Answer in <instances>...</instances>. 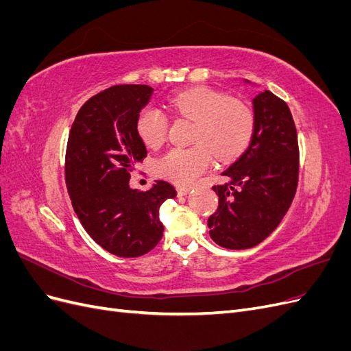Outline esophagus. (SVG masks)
Returning a JSON list of instances; mask_svg holds the SVG:
<instances>
[{"label": "esophagus", "mask_w": 351, "mask_h": 351, "mask_svg": "<svg viewBox=\"0 0 351 351\" xmlns=\"http://www.w3.org/2000/svg\"><path fill=\"white\" fill-rule=\"evenodd\" d=\"M190 193V189L189 187H177V195L178 196H186Z\"/></svg>", "instance_id": "obj_1"}]
</instances>
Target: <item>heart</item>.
Listing matches in <instances>:
<instances>
[{
	"label": "heart",
	"instance_id": "obj_1",
	"mask_svg": "<svg viewBox=\"0 0 351 351\" xmlns=\"http://www.w3.org/2000/svg\"><path fill=\"white\" fill-rule=\"evenodd\" d=\"M168 104L180 115L196 121L192 147H173L156 161V173L177 184L189 186L204 174L215 158L228 162L240 156L254 133V112L246 102L208 86L173 93ZM168 117L156 107H146L136 121L145 145L158 147L165 141Z\"/></svg>",
	"mask_w": 351,
	"mask_h": 351
}]
</instances>
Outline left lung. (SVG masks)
Listing matches in <instances>:
<instances>
[{
	"label": "left lung",
	"instance_id": "left-lung-1",
	"mask_svg": "<svg viewBox=\"0 0 351 351\" xmlns=\"http://www.w3.org/2000/svg\"><path fill=\"white\" fill-rule=\"evenodd\" d=\"M252 104L254 133L247 149L222 171L224 183L212 187L218 209L208 219L209 236L226 249H249L267 239L289 210L299 182V143L289 105L271 90Z\"/></svg>",
	"mask_w": 351,
	"mask_h": 351
}]
</instances>
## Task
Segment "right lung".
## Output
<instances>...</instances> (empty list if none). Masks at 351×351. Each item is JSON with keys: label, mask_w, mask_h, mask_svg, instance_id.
Segmentation results:
<instances>
[{"label": "right lung", "mask_w": 351, "mask_h": 351, "mask_svg": "<svg viewBox=\"0 0 351 351\" xmlns=\"http://www.w3.org/2000/svg\"><path fill=\"white\" fill-rule=\"evenodd\" d=\"M147 84H117L83 104L69 134L66 184L83 228L120 258L151 252L162 239L159 208L174 186L155 180L147 192L130 187V173L146 147L136 121L151 101Z\"/></svg>", "instance_id": "add662e5"}]
</instances>
